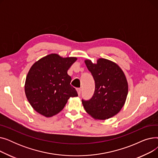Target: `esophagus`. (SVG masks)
Instances as JSON below:
<instances>
[{
	"mask_svg": "<svg viewBox=\"0 0 158 158\" xmlns=\"http://www.w3.org/2000/svg\"><path fill=\"white\" fill-rule=\"evenodd\" d=\"M77 94H78V95H81V91H82L81 88H77Z\"/></svg>",
	"mask_w": 158,
	"mask_h": 158,
	"instance_id": "obj_1",
	"label": "esophagus"
}]
</instances>
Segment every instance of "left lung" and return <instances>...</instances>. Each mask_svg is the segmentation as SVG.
<instances>
[{"mask_svg": "<svg viewBox=\"0 0 158 158\" xmlns=\"http://www.w3.org/2000/svg\"><path fill=\"white\" fill-rule=\"evenodd\" d=\"M95 81V91L89 100L82 99L86 111L97 120L108 119L117 114L125 104L128 84L118 65L104 58L96 64L85 60Z\"/></svg>", "mask_w": 158, "mask_h": 158, "instance_id": "left-lung-1", "label": "left lung"}]
</instances>
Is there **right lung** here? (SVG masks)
Instances as JSON below:
<instances>
[{
	"mask_svg": "<svg viewBox=\"0 0 158 158\" xmlns=\"http://www.w3.org/2000/svg\"><path fill=\"white\" fill-rule=\"evenodd\" d=\"M76 57H61L56 54L47 55L36 61L26 77L25 92L36 111L46 117L60 113L70 97H77L70 85L69 69Z\"/></svg>",
	"mask_w": 158,
	"mask_h": 158,
	"instance_id": "add662e5",
	"label": "right lung"
}]
</instances>
